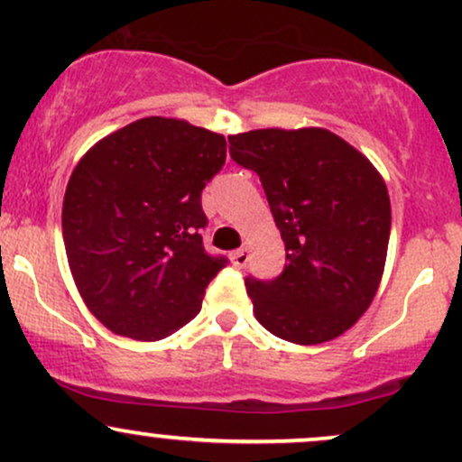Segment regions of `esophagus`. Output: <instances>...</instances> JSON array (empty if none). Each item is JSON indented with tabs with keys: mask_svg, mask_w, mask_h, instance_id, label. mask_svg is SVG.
<instances>
[{
	"mask_svg": "<svg viewBox=\"0 0 462 462\" xmlns=\"http://www.w3.org/2000/svg\"><path fill=\"white\" fill-rule=\"evenodd\" d=\"M232 263H235V267H243V264L247 263V247H238L235 252L230 254Z\"/></svg>",
	"mask_w": 462,
	"mask_h": 462,
	"instance_id": "34e87169",
	"label": "esophagus"
}]
</instances>
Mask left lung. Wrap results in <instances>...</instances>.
Wrapping results in <instances>:
<instances>
[{"mask_svg":"<svg viewBox=\"0 0 462 462\" xmlns=\"http://www.w3.org/2000/svg\"><path fill=\"white\" fill-rule=\"evenodd\" d=\"M232 161L261 178L282 235L273 280L245 278L263 328L298 346L341 337L369 309L384 272L391 201L383 176L323 128L227 136Z\"/></svg>","mask_w":462,"mask_h":462,"instance_id":"8db88e82","label":"left lung"}]
</instances>
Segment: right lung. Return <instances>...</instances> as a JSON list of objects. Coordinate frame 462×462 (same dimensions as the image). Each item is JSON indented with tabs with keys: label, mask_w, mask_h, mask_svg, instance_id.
Returning a JSON list of instances; mask_svg holds the SVG:
<instances>
[{
	"label": "right lung",
	"mask_w": 462,
	"mask_h": 462,
	"mask_svg": "<svg viewBox=\"0 0 462 462\" xmlns=\"http://www.w3.org/2000/svg\"><path fill=\"white\" fill-rule=\"evenodd\" d=\"M226 162V139L145 116L82 156L62 201V238L88 310L108 330L158 341L193 319L227 264L201 243V190Z\"/></svg>",
	"instance_id": "obj_1"
}]
</instances>
